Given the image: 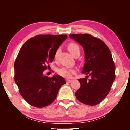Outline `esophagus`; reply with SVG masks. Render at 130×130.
<instances>
[{
    "label": "esophagus",
    "mask_w": 130,
    "mask_h": 130,
    "mask_svg": "<svg viewBox=\"0 0 130 130\" xmlns=\"http://www.w3.org/2000/svg\"><path fill=\"white\" fill-rule=\"evenodd\" d=\"M66 81H67V83H71V82H72V80H68V79H67V80H66Z\"/></svg>",
    "instance_id": "esophagus-1"
}]
</instances>
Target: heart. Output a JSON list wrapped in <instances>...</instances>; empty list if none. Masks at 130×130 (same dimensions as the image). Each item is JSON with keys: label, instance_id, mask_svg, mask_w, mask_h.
Segmentation results:
<instances>
[{"label": "heart", "instance_id": "heart-1", "mask_svg": "<svg viewBox=\"0 0 130 130\" xmlns=\"http://www.w3.org/2000/svg\"><path fill=\"white\" fill-rule=\"evenodd\" d=\"M68 49L71 54L74 55L77 52H80V47L77 44L74 42H70L68 45ZM58 50H57L55 53L54 58H56ZM76 70L73 68H68L66 67H62L58 69L57 70V73L61 77L65 78H70L73 74L76 73Z\"/></svg>", "mask_w": 130, "mask_h": 130}]
</instances>
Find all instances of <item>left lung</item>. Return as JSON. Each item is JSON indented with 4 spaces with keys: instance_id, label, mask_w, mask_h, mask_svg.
<instances>
[{
    "instance_id": "1",
    "label": "left lung",
    "mask_w": 130,
    "mask_h": 130,
    "mask_svg": "<svg viewBox=\"0 0 130 130\" xmlns=\"http://www.w3.org/2000/svg\"><path fill=\"white\" fill-rule=\"evenodd\" d=\"M82 46L85 63L82 73L85 78L78 79L81 87L76 97L83 104L95 105L107 96L115 78V65L108 47L101 39L89 34H70ZM91 78L88 79V77Z\"/></svg>"
}]
</instances>
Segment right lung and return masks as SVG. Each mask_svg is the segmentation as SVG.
I'll return each instance as SVG.
<instances>
[{
  "label": "right lung",
  "mask_w": 130,
  "mask_h": 130,
  "mask_svg": "<svg viewBox=\"0 0 130 130\" xmlns=\"http://www.w3.org/2000/svg\"><path fill=\"white\" fill-rule=\"evenodd\" d=\"M67 35L39 34L28 39L18 54L14 63V80L19 93L28 104L37 108L50 105L66 83L59 75L49 77L43 72L54 58L55 53Z\"/></svg>",
  "instance_id": "obj_1"
}]
</instances>
